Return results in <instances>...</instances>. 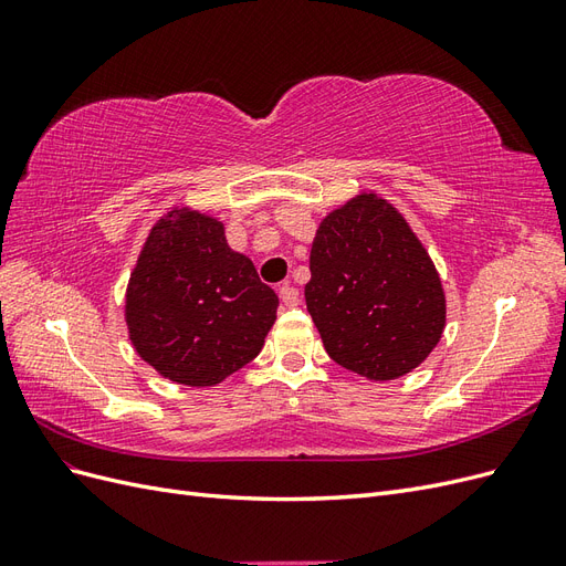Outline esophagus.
Returning <instances> with one entry per match:
<instances>
[{
	"label": "esophagus",
	"instance_id": "esophagus-1",
	"mask_svg": "<svg viewBox=\"0 0 566 566\" xmlns=\"http://www.w3.org/2000/svg\"><path fill=\"white\" fill-rule=\"evenodd\" d=\"M281 300H283L285 306H297L300 304V290L293 287L290 283H285L281 287Z\"/></svg>",
	"mask_w": 566,
	"mask_h": 566
}]
</instances>
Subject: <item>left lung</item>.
Segmentation results:
<instances>
[{"mask_svg": "<svg viewBox=\"0 0 566 566\" xmlns=\"http://www.w3.org/2000/svg\"><path fill=\"white\" fill-rule=\"evenodd\" d=\"M306 310L335 364L370 382L397 380L439 345L447 295L403 214L358 193L321 221Z\"/></svg>", "mask_w": 566, "mask_h": 566, "instance_id": "1", "label": "left lung"}]
</instances>
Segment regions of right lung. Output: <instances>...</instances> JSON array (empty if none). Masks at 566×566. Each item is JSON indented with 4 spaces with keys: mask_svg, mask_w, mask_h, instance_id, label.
I'll return each instance as SVG.
<instances>
[{
    "mask_svg": "<svg viewBox=\"0 0 566 566\" xmlns=\"http://www.w3.org/2000/svg\"><path fill=\"white\" fill-rule=\"evenodd\" d=\"M276 310L279 295L250 256L229 248L224 224L175 208L139 252L125 321L136 354L163 378L214 387L262 352Z\"/></svg>",
    "mask_w": 566,
    "mask_h": 566,
    "instance_id": "add662e5",
    "label": "right lung"
}]
</instances>
